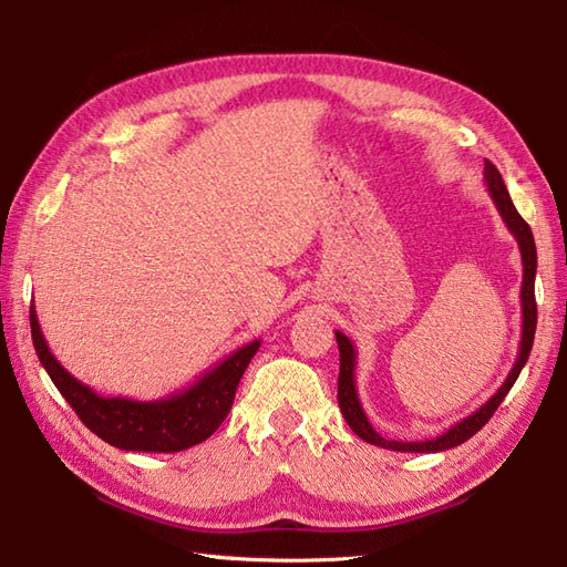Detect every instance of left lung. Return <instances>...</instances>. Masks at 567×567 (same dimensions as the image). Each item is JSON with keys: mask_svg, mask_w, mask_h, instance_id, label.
Segmentation results:
<instances>
[{"mask_svg": "<svg viewBox=\"0 0 567 567\" xmlns=\"http://www.w3.org/2000/svg\"><path fill=\"white\" fill-rule=\"evenodd\" d=\"M485 185L492 202L502 216V221L507 224L509 234L516 238L522 250V265H524V280H522V343H519V353H516V363L509 370L507 380L502 382V388L489 396V400L475 409L473 414L455 421L451 429H445L439 433L436 439H426V441H388L382 439L380 433L372 429L368 421V414L363 412V404L358 400V390H355V348L351 339L343 331H336V343H339V353H341V370H339V404L346 424L351 426L358 439H363L365 443L380 445V449L388 451H400V453H439V451H449L455 449V445L465 443L470 436L483 429L489 416L497 412V406L502 404L504 396L509 394L514 388L516 378H519L522 368L526 365L528 353H532L534 346V333H536V295H534V282H536V244H534V234L532 226H528L522 214L516 212L514 202L509 197L507 187H504V179L499 171L489 161H485Z\"/></svg>", "mask_w": 567, "mask_h": 567, "instance_id": "8db88e82", "label": "left lung"}]
</instances>
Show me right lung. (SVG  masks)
<instances>
[{"label":"right lung","instance_id":"1","mask_svg":"<svg viewBox=\"0 0 567 567\" xmlns=\"http://www.w3.org/2000/svg\"><path fill=\"white\" fill-rule=\"evenodd\" d=\"M31 339L41 365L58 392L75 409L82 424L114 449L138 453H177L207 441L231 412L238 382L260 348V339L240 346L238 351L204 370L189 388L143 402L128 396H104L70 375L48 348L33 307Z\"/></svg>","mask_w":567,"mask_h":567}]
</instances>
